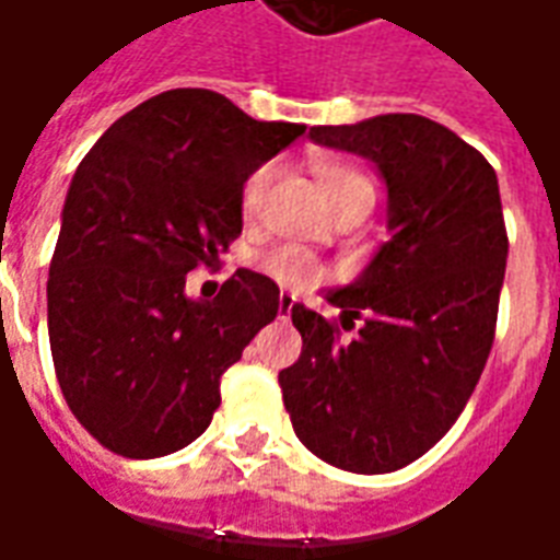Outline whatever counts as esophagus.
Returning a JSON list of instances; mask_svg holds the SVG:
<instances>
[{"instance_id": "obj_1", "label": "esophagus", "mask_w": 560, "mask_h": 560, "mask_svg": "<svg viewBox=\"0 0 560 560\" xmlns=\"http://www.w3.org/2000/svg\"><path fill=\"white\" fill-rule=\"evenodd\" d=\"M293 303H296V296H293V293H284V291H281V293H279V317L291 315Z\"/></svg>"}]
</instances>
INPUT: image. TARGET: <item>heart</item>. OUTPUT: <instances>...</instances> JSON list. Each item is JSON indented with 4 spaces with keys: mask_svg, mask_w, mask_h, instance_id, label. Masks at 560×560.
Returning <instances> with one entry per match:
<instances>
[{
    "mask_svg": "<svg viewBox=\"0 0 560 560\" xmlns=\"http://www.w3.org/2000/svg\"><path fill=\"white\" fill-rule=\"evenodd\" d=\"M308 167L315 173L317 188H320V195H324L329 209L351 203V200H365V203L375 200L372 179L360 167L348 164V161L332 159V155H312ZM269 179H272V167L269 164H260V167H255L245 176L243 191H240V212H243V219H255L257 209L264 203V195H267ZM255 267L272 281L284 284V288H308V284H317V281L324 279V269H320L315 257L308 255L305 248H300V245L291 243L272 245L267 252H260Z\"/></svg>",
    "mask_w": 560,
    "mask_h": 560,
    "instance_id": "heart-1",
    "label": "heart"
}]
</instances>
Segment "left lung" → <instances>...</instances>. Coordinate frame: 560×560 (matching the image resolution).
I'll use <instances>...</instances> for the list:
<instances>
[{"mask_svg": "<svg viewBox=\"0 0 560 560\" xmlns=\"http://www.w3.org/2000/svg\"><path fill=\"white\" fill-rule=\"evenodd\" d=\"M308 138L375 161L389 240L351 288L327 293L339 320L293 305L303 353L279 372L281 399L317 458L389 474L450 432L492 351L510 245L498 176L456 131L417 114ZM360 316L361 332L341 340Z\"/></svg>", "mask_w": 560, "mask_h": 560, "instance_id": "8db88e82", "label": "left lung"}]
</instances>
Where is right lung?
<instances>
[{
	"instance_id": "1",
	"label": "right lung",
	"mask_w": 560,
	"mask_h": 560,
	"mask_svg": "<svg viewBox=\"0 0 560 560\" xmlns=\"http://www.w3.org/2000/svg\"><path fill=\"white\" fill-rule=\"evenodd\" d=\"M305 131L260 122L212 90H171L104 131L80 161L47 279L59 389L86 432L159 458L207 432L221 375L279 315V284L236 269L219 296H185L243 233L248 173Z\"/></svg>"
}]
</instances>
